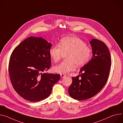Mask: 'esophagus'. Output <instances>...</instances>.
<instances>
[{"label":"esophagus","instance_id":"esophagus-1","mask_svg":"<svg viewBox=\"0 0 123 123\" xmlns=\"http://www.w3.org/2000/svg\"><path fill=\"white\" fill-rule=\"evenodd\" d=\"M61 77L62 78H64V77H66V75H65V74H61Z\"/></svg>","mask_w":123,"mask_h":123}]
</instances>
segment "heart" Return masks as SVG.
I'll use <instances>...</instances> for the list:
<instances>
[{"label":"heart","instance_id":"b5f03b06","mask_svg":"<svg viewBox=\"0 0 123 123\" xmlns=\"http://www.w3.org/2000/svg\"><path fill=\"white\" fill-rule=\"evenodd\" d=\"M49 55L55 62H59L63 53L68 52L66 55L68 60L55 67L53 70L60 74H67L74 69L75 64L81 67L90 60L91 51L86 44L79 38L69 36L62 38L59 45L55 44L49 49Z\"/></svg>","mask_w":123,"mask_h":123}]
</instances>
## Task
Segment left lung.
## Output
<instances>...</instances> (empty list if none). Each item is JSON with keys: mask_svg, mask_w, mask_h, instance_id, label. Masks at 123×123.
<instances>
[{"mask_svg": "<svg viewBox=\"0 0 123 123\" xmlns=\"http://www.w3.org/2000/svg\"><path fill=\"white\" fill-rule=\"evenodd\" d=\"M92 56L80 70L78 76L72 77L68 88L69 96L79 100L92 98L105 85L111 65L110 52L105 44L96 39L90 41Z\"/></svg>", "mask_w": 123, "mask_h": 123, "instance_id": "left-lung-1", "label": "left lung"}]
</instances>
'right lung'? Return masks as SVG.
Segmentation results:
<instances>
[{"label":"right lung","instance_id":"add662e5","mask_svg":"<svg viewBox=\"0 0 123 123\" xmlns=\"http://www.w3.org/2000/svg\"><path fill=\"white\" fill-rule=\"evenodd\" d=\"M52 44L43 38L31 36L13 50L9 63L12 86L24 99L36 102L48 98L59 74L45 73L51 64L49 49Z\"/></svg>","mask_w":123,"mask_h":123}]
</instances>
